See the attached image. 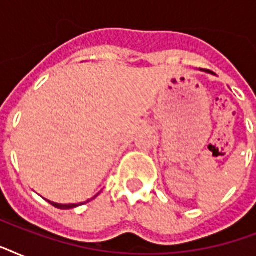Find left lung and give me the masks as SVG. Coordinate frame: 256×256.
I'll use <instances>...</instances> for the list:
<instances>
[{"label": "left lung", "instance_id": "obj_1", "mask_svg": "<svg viewBox=\"0 0 256 256\" xmlns=\"http://www.w3.org/2000/svg\"><path fill=\"white\" fill-rule=\"evenodd\" d=\"M207 73H212V72H210V70H207Z\"/></svg>", "mask_w": 256, "mask_h": 256}]
</instances>
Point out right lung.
<instances>
[{
  "label": "right lung",
  "mask_w": 256,
  "mask_h": 256,
  "mask_svg": "<svg viewBox=\"0 0 256 256\" xmlns=\"http://www.w3.org/2000/svg\"><path fill=\"white\" fill-rule=\"evenodd\" d=\"M96 195H98V194H96ZM96 196H94V198H96ZM94 198H92V199H94ZM48 202H49L52 206L57 207V208H61V210H69V208H74V207H78L80 204H85V203H78V204H74V203H72V204H60V203L50 202V200H48Z\"/></svg>",
  "instance_id": "1"
}]
</instances>
